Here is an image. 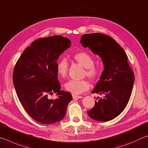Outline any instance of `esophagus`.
Returning <instances> with one entry per match:
<instances>
[{"instance_id":"34e87169","label":"esophagus","mask_w":148,"mask_h":148,"mask_svg":"<svg viewBox=\"0 0 148 148\" xmlns=\"http://www.w3.org/2000/svg\"><path fill=\"white\" fill-rule=\"evenodd\" d=\"M72 97L73 99H81V98H82V96H80V95H77L75 94H72Z\"/></svg>"}]
</instances>
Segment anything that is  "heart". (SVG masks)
<instances>
[{
    "label": "heart",
    "instance_id": "obj_1",
    "mask_svg": "<svg viewBox=\"0 0 148 148\" xmlns=\"http://www.w3.org/2000/svg\"><path fill=\"white\" fill-rule=\"evenodd\" d=\"M73 59L77 63L85 67L84 76L95 81L99 78L101 74L100 67L94 64V58L86 51H80L73 55ZM69 64L66 59L62 58L56 64V71L58 75L64 78L67 76ZM90 84L88 81L83 80H69L65 84V88L74 94H80L89 89Z\"/></svg>",
    "mask_w": 148,
    "mask_h": 148
}]
</instances>
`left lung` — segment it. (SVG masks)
I'll return each mask as SVG.
<instances>
[{
	"instance_id": "8db88e82",
	"label": "left lung",
	"mask_w": 148,
	"mask_h": 148,
	"mask_svg": "<svg viewBox=\"0 0 148 148\" xmlns=\"http://www.w3.org/2000/svg\"><path fill=\"white\" fill-rule=\"evenodd\" d=\"M81 43L101 58L105 68L92 92L103 97L96 98L94 108L87 111L88 114L99 121L112 120L125 109L133 90L134 75L128 57L113 38L103 34H83Z\"/></svg>"
}]
</instances>
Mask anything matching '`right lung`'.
<instances>
[{
  "label": "right lung",
  "mask_w": 148,
  "mask_h": 148,
  "mask_svg": "<svg viewBox=\"0 0 148 148\" xmlns=\"http://www.w3.org/2000/svg\"><path fill=\"white\" fill-rule=\"evenodd\" d=\"M71 45L62 36L40 38L32 43L19 57L13 73L16 94L28 114L43 124L62 120L71 94L61 90L56 71L57 60ZM57 94L55 100L48 96Z\"/></svg>",
  "instance_id": "1"
}]
</instances>
